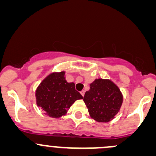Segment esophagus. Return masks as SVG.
Masks as SVG:
<instances>
[{
	"label": "esophagus",
	"instance_id": "obj_1",
	"mask_svg": "<svg viewBox=\"0 0 156 156\" xmlns=\"http://www.w3.org/2000/svg\"><path fill=\"white\" fill-rule=\"evenodd\" d=\"M81 95H82V96H84V94H85V91H84V90H82V91L81 92Z\"/></svg>",
	"mask_w": 156,
	"mask_h": 156
}]
</instances>
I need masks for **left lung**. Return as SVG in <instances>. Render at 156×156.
<instances>
[{
	"mask_svg": "<svg viewBox=\"0 0 156 156\" xmlns=\"http://www.w3.org/2000/svg\"><path fill=\"white\" fill-rule=\"evenodd\" d=\"M85 92L83 101L92 119L98 122H109L119 112L123 95L116 84L109 79H95Z\"/></svg>",
	"mask_w": 156,
	"mask_h": 156,
	"instance_id": "obj_1",
	"label": "left lung"
}]
</instances>
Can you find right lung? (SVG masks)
<instances>
[{
  "mask_svg": "<svg viewBox=\"0 0 156 156\" xmlns=\"http://www.w3.org/2000/svg\"><path fill=\"white\" fill-rule=\"evenodd\" d=\"M35 97L44 114L55 119L66 115L75 101L83 98L75 83L66 81L64 71L47 75L37 87Z\"/></svg>",
  "mask_w": 156,
  "mask_h": 156,
  "instance_id": "add662e5",
  "label": "right lung"
}]
</instances>
